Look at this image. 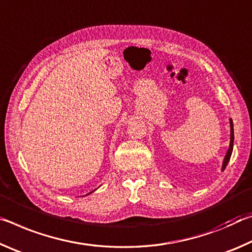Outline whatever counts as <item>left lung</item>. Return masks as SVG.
Masks as SVG:
<instances>
[{"label":"left lung","mask_w":252,"mask_h":252,"mask_svg":"<svg viewBox=\"0 0 252 252\" xmlns=\"http://www.w3.org/2000/svg\"><path fill=\"white\" fill-rule=\"evenodd\" d=\"M230 129H231V137H230V146H229V150L226 152L225 154V158L223 159V165H222V170H224L226 167V165H228L230 158H231V154H232V150H233V139H234V136H233V123H232V119H230Z\"/></svg>","instance_id":"1"}]
</instances>
